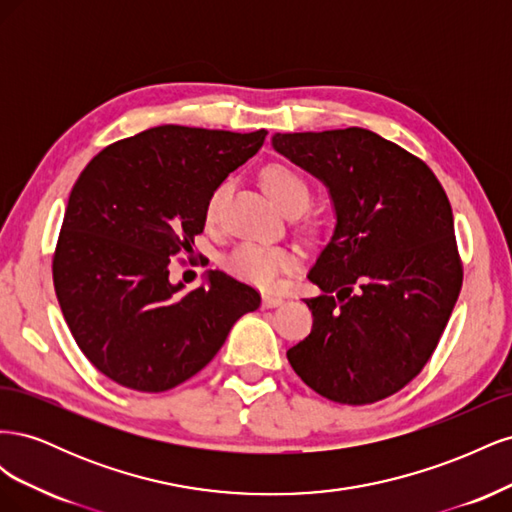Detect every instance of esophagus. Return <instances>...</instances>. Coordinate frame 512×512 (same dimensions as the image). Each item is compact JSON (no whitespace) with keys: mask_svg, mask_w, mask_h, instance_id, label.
Here are the masks:
<instances>
[{"mask_svg":"<svg viewBox=\"0 0 512 512\" xmlns=\"http://www.w3.org/2000/svg\"><path fill=\"white\" fill-rule=\"evenodd\" d=\"M282 303H284V297H280V294H262V307L271 309V307H277Z\"/></svg>","mask_w":512,"mask_h":512,"instance_id":"obj_1","label":"esophagus"}]
</instances>
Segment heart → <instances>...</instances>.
<instances>
[{"instance_id":"heart-1","label":"heart","mask_w":512,"mask_h":512,"mask_svg":"<svg viewBox=\"0 0 512 512\" xmlns=\"http://www.w3.org/2000/svg\"><path fill=\"white\" fill-rule=\"evenodd\" d=\"M262 185L273 203L286 209L292 203L307 205L309 188L307 181L286 164H269L262 170ZM228 190V183H220L207 200V220L211 222ZM297 265V256L292 250L280 245H267L256 241H243L224 258V267L239 277V280L260 288H273L284 271Z\"/></svg>"}]
</instances>
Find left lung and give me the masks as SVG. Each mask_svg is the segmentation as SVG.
Instances as JSON below:
<instances>
[{
    "instance_id": "1",
    "label": "left lung",
    "mask_w": 512,
    "mask_h": 512,
    "mask_svg": "<svg viewBox=\"0 0 512 512\" xmlns=\"http://www.w3.org/2000/svg\"><path fill=\"white\" fill-rule=\"evenodd\" d=\"M329 190L335 226L307 280L314 324L286 356L337 404H374L421 374L461 290L453 209L429 166L363 128L275 132Z\"/></svg>"
}]
</instances>
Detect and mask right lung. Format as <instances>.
<instances>
[{"label":"right lung","mask_w":512,"mask_h":512,"mask_svg":"<svg viewBox=\"0 0 512 512\" xmlns=\"http://www.w3.org/2000/svg\"><path fill=\"white\" fill-rule=\"evenodd\" d=\"M265 136L158 126L108 145L76 179L53 282L72 337L106 378L141 393L175 389L260 307L252 286L222 271L183 292L170 258L192 252L211 192Z\"/></svg>","instance_id":"add662e5"}]
</instances>
